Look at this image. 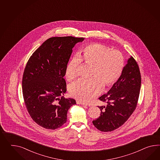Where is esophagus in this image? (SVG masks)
<instances>
[{
  "mask_svg": "<svg viewBox=\"0 0 160 160\" xmlns=\"http://www.w3.org/2000/svg\"><path fill=\"white\" fill-rule=\"evenodd\" d=\"M76 103H77V104H78V105H82L86 106L88 105L87 104H86V103H84V102H82L80 101H76Z\"/></svg>",
  "mask_w": 160,
  "mask_h": 160,
  "instance_id": "34e87169",
  "label": "esophagus"
}]
</instances>
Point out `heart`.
I'll use <instances>...</instances> for the list:
<instances>
[{
    "instance_id": "obj_1",
    "label": "heart",
    "mask_w": 160,
    "mask_h": 160,
    "mask_svg": "<svg viewBox=\"0 0 160 160\" xmlns=\"http://www.w3.org/2000/svg\"><path fill=\"white\" fill-rule=\"evenodd\" d=\"M82 61L91 66L90 79H80L70 86L72 97L81 101L88 102L100 94L106 87L117 81L124 68L122 55L117 50H110L109 47L94 43L84 47L80 55H75L67 65L65 72L68 80L78 76Z\"/></svg>"
}]
</instances>
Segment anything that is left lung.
I'll list each match as a JSON object with an SVG mask.
<instances>
[{
    "label": "left lung",
    "instance_id": "left-lung-1",
    "mask_svg": "<svg viewBox=\"0 0 160 160\" xmlns=\"http://www.w3.org/2000/svg\"><path fill=\"white\" fill-rule=\"evenodd\" d=\"M140 86L139 68L131 57L117 82L107 94L99 98L106 103L98 106L101 112L99 118L92 121L94 126L101 131L110 132L124 124L136 109Z\"/></svg>",
    "mask_w": 160,
    "mask_h": 160
}]
</instances>
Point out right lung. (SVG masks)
Masks as SVG:
<instances>
[{"mask_svg":"<svg viewBox=\"0 0 160 160\" xmlns=\"http://www.w3.org/2000/svg\"><path fill=\"white\" fill-rule=\"evenodd\" d=\"M84 40L72 36L49 38L28 61L22 84L23 99L33 120L44 128L61 127L68 110L76 104L74 99L62 96L66 91L63 77L73 48Z\"/></svg>","mask_w":160,"mask_h":160,"instance_id":"1","label":"right lung"}]
</instances>
